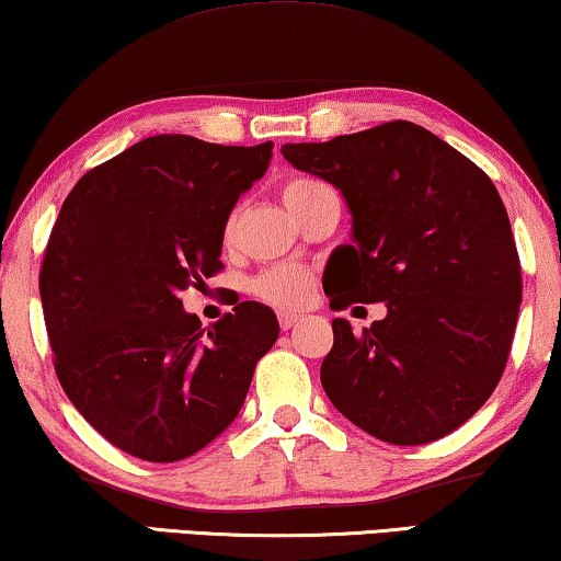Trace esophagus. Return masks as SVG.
<instances>
[{"instance_id":"1","label":"esophagus","mask_w":561,"mask_h":561,"mask_svg":"<svg viewBox=\"0 0 561 561\" xmlns=\"http://www.w3.org/2000/svg\"><path fill=\"white\" fill-rule=\"evenodd\" d=\"M298 321H301V313H294V311H280L278 313V324H280L283 332H288V329L296 327Z\"/></svg>"}]
</instances>
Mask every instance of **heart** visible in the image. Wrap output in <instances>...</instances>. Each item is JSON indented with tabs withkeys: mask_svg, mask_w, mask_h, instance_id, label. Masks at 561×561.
Returning a JSON list of instances; mask_svg holds the SVG:
<instances>
[{
	"mask_svg": "<svg viewBox=\"0 0 561 561\" xmlns=\"http://www.w3.org/2000/svg\"><path fill=\"white\" fill-rule=\"evenodd\" d=\"M321 188L327 186H321V183L313 179H290L280 186V198L288 211H296L298 206L309 202V198ZM232 229H234V217H229L225 225V237H232ZM250 288L252 294L263 298L265 304L278 306V309H298V306L306 304V298L311 296L313 278L306 267L286 263V265H273L260 275H255V280H252Z\"/></svg>",
	"mask_w": 561,
	"mask_h": 561,
	"instance_id": "b5f03b06",
	"label": "heart"
}]
</instances>
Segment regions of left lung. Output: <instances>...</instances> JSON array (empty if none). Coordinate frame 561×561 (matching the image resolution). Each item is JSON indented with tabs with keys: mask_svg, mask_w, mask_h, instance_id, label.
<instances>
[{
	"mask_svg": "<svg viewBox=\"0 0 561 561\" xmlns=\"http://www.w3.org/2000/svg\"><path fill=\"white\" fill-rule=\"evenodd\" d=\"M342 191L352 240L329 260L334 311L386 301L363 334L334 319L321 386L352 424L398 447L455 432L493 396L520 306V260L493 181L428 129L396 119L283 145Z\"/></svg>",
	"mask_w": 561,
	"mask_h": 561,
	"instance_id": "obj_1",
	"label": "left lung"
}]
</instances>
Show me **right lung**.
Wrapping results in <instances>:
<instances>
[{
	"instance_id": "right-lung-1",
	"label": "right lung",
	"mask_w": 561,
	"mask_h": 561,
	"mask_svg": "<svg viewBox=\"0 0 561 561\" xmlns=\"http://www.w3.org/2000/svg\"><path fill=\"white\" fill-rule=\"evenodd\" d=\"M273 142L156 135L81 175L53 225L41 298L53 365L83 419L127 455L179 462L240 413L278 319L237 304L202 329L181 290L221 267L229 211Z\"/></svg>"
}]
</instances>
